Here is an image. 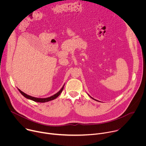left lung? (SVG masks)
Returning a JSON list of instances; mask_svg holds the SVG:
<instances>
[{"instance_id":"1","label":"left lung","mask_w":146,"mask_h":146,"mask_svg":"<svg viewBox=\"0 0 146 146\" xmlns=\"http://www.w3.org/2000/svg\"><path fill=\"white\" fill-rule=\"evenodd\" d=\"M89 96H90V95H89ZM90 97H91V96H90ZM91 98H92V99H94V100H96V101H98V100H96V99H94V98H92V97H91ZM98 102H99V101H98Z\"/></svg>"}]
</instances>
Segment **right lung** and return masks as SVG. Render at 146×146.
<instances>
[{
	"label": "right lung",
	"instance_id": "obj_1",
	"mask_svg": "<svg viewBox=\"0 0 146 146\" xmlns=\"http://www.w3.org/2000/svg\"><path fill=\"white\" fill-rule=\"evenodd\" d=\"M64 86L65 84L64 85V86L62 87V88L55 94H54V95L50 96V97H48V98H35V97H33V96H31L30 95H28L27 94H26L25 93H24V92H23L22 91H21L20 90L18 89V91H19V92L25 98L28 99H30V100H33L35 102H40V103H45V102H49L50 100H52L55 99H56L60 94V93L62 92V91H63L64 90Z\"/></svg>",
	"mask_w": 146,
	"mask_h": 146
}]
</instances>
